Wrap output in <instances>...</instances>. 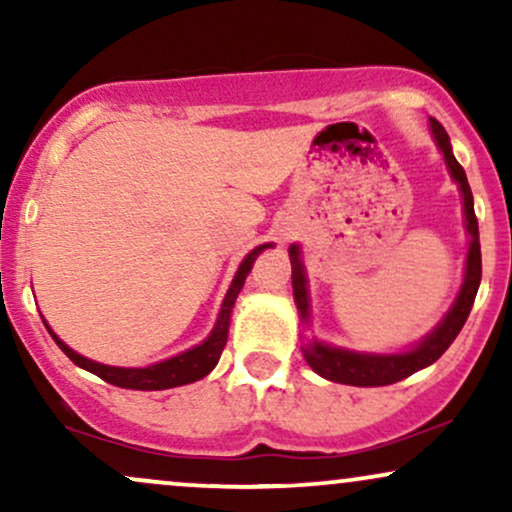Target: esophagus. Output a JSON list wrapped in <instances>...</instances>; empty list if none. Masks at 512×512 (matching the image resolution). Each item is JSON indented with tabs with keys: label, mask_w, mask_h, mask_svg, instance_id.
Here are the masks:
<instances>
[{
	"label": "esophagus",
	"mask_w": 512,
	"mask_h": 512,
	"mask_svg": "<svg viewBox=\"0 0 512 512\" xmlns=\"http://www.w3.org/2000/svg\"><path fill=\"white\" fill-rule=\"evenodd\" d=\"M281 238H284V240H289V238H291V233H289V231H284V233H281Z\"/></svg>",
	"instance_id": "obj_1"
}]
</instances>
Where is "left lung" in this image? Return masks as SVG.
<instances>
[{"mask_svg":"<svg viewBox=\"0 0 512 512\" xmlns=\"http://www.w3.org/2000/svg\"><path fill=\"white\" fill-rule=\"evenodd\" d=\"M431 134L436 139L440 154H443L445 163L452 180L457 182L462 192V207H464V223H467L469 233V250H467V264H464V281L462 289L457 293L455 303L448 310V315L438 322V327L431 334H426L419 344L411 346L409 351L402 354H361V351L339 349V346L322 344L313 339V342L303 344L301 351L308 361V366L315 370L322 378L332 380V383L354 385V387H380L392 385L399 380L409 378L416 370L431 366L440 356L448 351V346L455 342V337L467 322L469 310H472L474 298H477L479 284H481V248H479V223L474 216V199L472 190H469L467 175L464 168L457 163L455 154H452L450 137L445 127L440 125L436 117H431ZM291 281H293V298H296V308L301 313V320L308 325L310 322V298H308V279H305V269L301 262V248L291 245Z\"/></svg>","mask_w":512,"mask_h":512,"instance_id":"1","label":"left lung"}]
</instances>
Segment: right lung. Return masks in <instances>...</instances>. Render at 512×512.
I'll return each instance as SVG.
<instances>
[{"instance_id":"add662e5","label":"right lung","mask_w":512,"mask_h":512,"mask_svg":"<svg viewBox=\"0 0 512 512\" xmlns=\"http://www.w3.org/2000/svg\"><path fill=\"white\" fill-rule=\"evenodd\" d=\"M272 248V243H264L260 248H255L240 262L236 276L231 281V289H228L226 298H223L219 317H216V325L214 330L202 344H197L195 349H187L182 354L166 358V361L154 363V366H146V368H117V366H105V363L91 361V358L76 354L74 349H69L67 344L57 337L55 332L50 330L52 339H55L57 346L67 354L79 368L88 370V373L98 375V378L105 380V383L117 385V387H125V390H170V387H178V385H190L195 380H202L204 375H209L214 370L216 363H219L223 346H226L228 339V325H231V313H233V305H236V298L240 289L245 284V276L250 274L252 264H255L257 255L262 250ZM45 322V320H43Z\"/></svg>"}]
</instances>
